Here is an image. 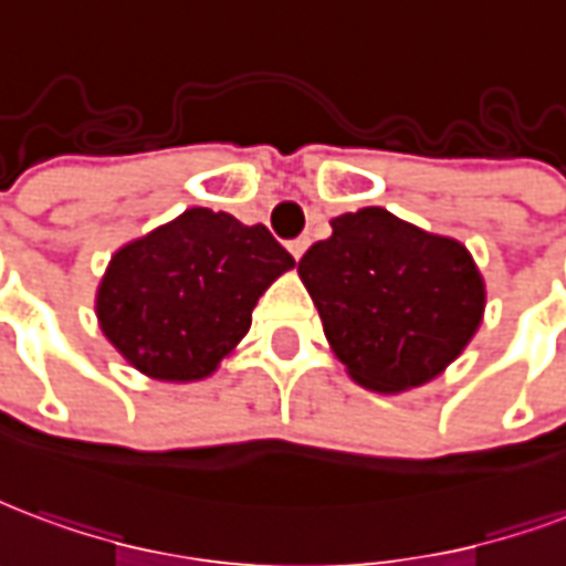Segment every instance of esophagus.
<instances>
[{"label": "esophagus", "mask_w": 566, "mask_h": 566, "mask_svg": "<svg viewBox=\"0 0 566 566\" xmlns=\"http://www.w3.org/2000/svg\"><path fill=\"white\" fill-rule=\"evenodd\" d=\"M287 249H291V254H294L296 261H300V258L305 254V249H308V240H305V237H303V240H294L291 245H287Z\"/></svg>", "instance_id": "34e87169"}]
</instances>
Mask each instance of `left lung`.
<instances>
[{
  "label": "left lung",
  "instance_id": "1",
  "mask_svg": "<svg viewBox=\"0 0 566 566\" xmlns=\"http://www.w3.org/2000/svg\"><path fill=\"white\" fill-rule=\"evenodd\" d=\"M329 228L296 272L338 363L371 392L438 378L483 324L485 282L471 251L384 207L345 212Z\"/></svg>",
  "mask_w": 566,
  "mask_h": 566
}]
</instances>
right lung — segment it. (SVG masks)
<instances>
[{"instance_id": "obj_1", "label": "right lung", "mask_w": 566, "mask_h": 566, "mask_svg": "<svg viewBox=\"0 0 566 566\" xmlns=\"http://www.w3.org/2000/svg\"><path fill=\"white\" fill-rule=\"evenodd\" d=\"M294 266L263 224L191 207L113 251L95 291V317L140 375L195 384L233 354L258 300Z\"/></svg>"}]
</instances>
